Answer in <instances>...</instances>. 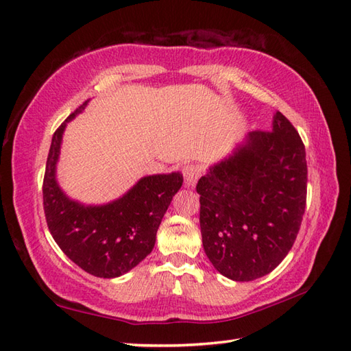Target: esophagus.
Masks as SVG:
<instances>
[{
  "label": "esophagus",
  "mask_w": 351,
  "mask_h": 351,
  "mask_svg": "<svg viewBox=\"0 0 351 351\" xmlns=\"http://www.w3.org/2000/svg\"><path fill=\"white\" fill-rule=\"evenodd\" d=\"M201 174H202V171H201V168L198 165H186L183 168V176H184L186 188H193V186L197 184Z\"/></svg>",
  "instance_id": "esophagus-1"
}]
</instances>
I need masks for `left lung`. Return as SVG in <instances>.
I'll return each instance as SVG.
<instances>
[{"instance_id":"left-lung-1","label":"left lung","mask_w":351,"mask_h":351,"mask_svg":"<svg viewBox=\"0 0 351 351\" xmlns=\"http://www.w3.org/2000/svg\"><path fill=\"white\" fill-rule=\"evenodd\" d=\"M305 145L281 112L271 132H249L202 176L199 227L210 263L247 282L278 267L294 243L306 206Z\"/></svg>"}]
</instances>
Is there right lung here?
<instances>
[{"instance_id": "right-lung-1", "label": "right lung", "mask_w": 351, "mask_h": 351, "mask_svg": "<svg viewBox=\"0 0 351 351\" xmlns=\"http://www.w3.org/2000/svg\"><path fill=\"white\" fill-rule=\"evenodd\" d=\"M84 102L52 136L43 178V208L53 240L76 266L97 278H117L138 266L156 243V232L171 199L182 188L178 173L139 178L123 197L102 206H85L69 198L57 182V162L69 121L82 112Z\"/></svg>"}]
</instances>
